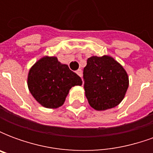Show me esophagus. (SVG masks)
<instances>
[{
  "mask_svg": "<svg viewBox=\"0 0 153 153\" xmlns=\"http://www.w3.org/2000/svg\"><path fill=\"white\" fill-rule=\"evenodd\" d=\"M77 74L79 75V76L82 77V74H83V72H82V70H80V69H79V70H77L76 71Z\"/></svg>",
  "mask_w": 153,
  "mask_h": 153,
  "instance_id": "obj_1",
  "label": "esophagus"
}]
</instances>
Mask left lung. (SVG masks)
I'll use <instances>...</instances> for the list:
<instances>
[{"label":"left lung","mask_w":153,"mask_h":153,"mask_svg":"<svg viewBox=\"0 0 153 153\" xmlns=\"http://www.w3.org/2000/svg\"><path fill=\"white\" fill-rule=\"evenodd\" d=\"M85 95L97 111L118 106L128 87V77L121 65L109 56H91L83 69Z\"/></svg>","instance_id":"obj_1"}]
</instances>
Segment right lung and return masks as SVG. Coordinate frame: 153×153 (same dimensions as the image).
<instances>
[{
    "mask_svg": "<svg viewBox=\"0 0 153 153\" xmlns=\"http://www.w3.org/2000/svg\"><path fill=\"white\" fill-rule=\"evenodd\" d=\"M82 83L77 74L55 56L41 58L32 66L28 75V89L36 101L46 108L62 106L70 88Z\"/></svg>",
    "mask_w": 153,
    "mask_h": 153,
    "instance_id": "obj_1",
    "label": "right lung"
}]
</instances>
